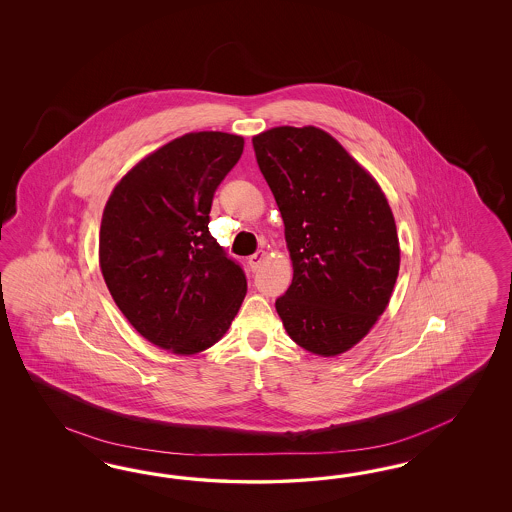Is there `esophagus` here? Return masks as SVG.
I'll list each match as a JSON object with an SVG mask.
<instances>
[{
	"instance_id": "34e87169",
	"label": "esophagus",
	"mask_w": 512,
	"mask_h": 512,
	"mask_svg": "<svg viewBox=\"0 0 512 512\" xmlns=\"http://www.w3.org/2000/svg\"><path fill=\"white\" fill-rule=\"evenodd\" d=\"M264 251H257V253H253L251 257L248 259V264L251 266V270H257L259 266H261V263L264 261Z\"/></svg>"
}]
</instances>
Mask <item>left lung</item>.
I'll return each mask as SVG.
<instances>
[{
  "label": "left lung",
  "instance_id": "8db88e82",
  "mask_svg": "<svg viewBox=\"0 0 512 512\" xmlns=\"http://www.w3.org/2000/svg\"><path fill=\"white\" fill-rule=\"evenodd\" d=\"M253 150L285 223L293 281L276 300L287 334L334 357L387 308L400 270L387 199L340 142L317 127H274Z\"/></svg>",
  "mask_w": 512,
  "mask_h": 512
}]
</instances>
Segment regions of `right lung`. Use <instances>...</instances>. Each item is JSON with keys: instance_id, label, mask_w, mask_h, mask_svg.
<instances>
[{"instance_id": "right-lung-1", "label": "right lung", "mask_w": 512, "mask_h": 512, "mask_svg": "<svg viewBox=\"0 0 512 512\" xmlns=\"http://www.w3.org/2000/svg\"><path fill=\"white\" fill-rule=\"evenodd\" d=\"M242 152L238 135L189 133L127 172L105 206L103 278L125 319L161 349L212 347L246 296L244 268L208 231L214 193Z\"/></svg>"}]
</instances>
